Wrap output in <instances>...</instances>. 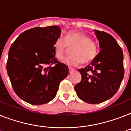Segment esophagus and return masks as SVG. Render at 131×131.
I'll return each instance as SVG.
<instances>
[{"label": "esophagus", "mask_w": 131, "mask_h": 131, "mask_svg": "<svg viewBox=\"0 0 131 131\" xmlns=\"http://www.w3.org/2000/svg\"><path fill=\"white\" fill-rule=\"evenodd\" d=\"M73 68H71V67H69V73H71L73 71Z\"/></svg>", "instance_id": "34e87169"}]
</instances>
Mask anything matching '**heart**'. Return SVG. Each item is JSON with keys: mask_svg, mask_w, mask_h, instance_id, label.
<instances>
[{"mask_svg": "<svg viewBox=\"0 0 131 131\" xmlns=\"http://www.w3.org/2000/svg\"><path fill=\"white\" fill-rule=\"evenodd\" d=\"M74 48L71 49L72 56L67 57L64 62L67 65L77 67L82 62L89 63L94 60L97 49L91 38L78 32H70L63 37H59L54 43L55 57L58 60L63 59L68 47Z\"/></svg>", "mask_w": 131, "mask_h": 131, "instance_id": "heart-1", "label": "heart"}]
</instances>
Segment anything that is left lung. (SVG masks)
Instances as JSON below:
<instances>
[{
	"label": "left lung",
	"instance_id": "left-lung-1",
	"mask_svg": "<svg viewBox=\"0 0 131 131\" xmlns=\"http://www.w3.org/2000/svg\"><path fill=\"white\" fill-rule=\"evenodd\" d=\"M100 51L86 67L78 69L80 82L75 86L77 95L89 104H99L114 95L124 74L123 52L115 39L107 33L93 30Z\"/></svg>",
	"mask_w": 131,
	"mask_h": 131
}]
</instances>
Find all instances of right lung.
Segmentation results:
<instances>
[{
  "label": "right lung",
  "mask_w": 131,
  "mask_h": 131,
  "mask_svg": "<svg viewBox=\"0 0 131 131\" xmlns=\"http://www.w3.org/2000/svg\"><path fill=\"white\" fill-rule=\"evenodd\" d=\"M60 34L58 26L32 28L22 33L10 47L7 74L15 93L27 103L51 101L69 74L67 66L55 57L53 46Z\"/></svg>",
  "instance_id": "right-lung-1"
}]
</instances>
